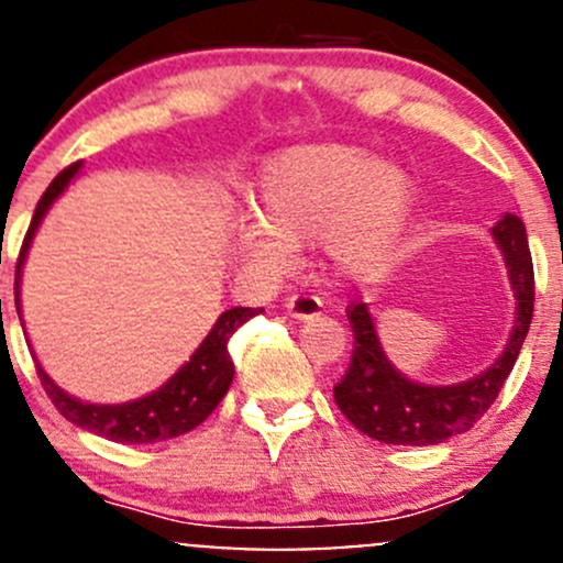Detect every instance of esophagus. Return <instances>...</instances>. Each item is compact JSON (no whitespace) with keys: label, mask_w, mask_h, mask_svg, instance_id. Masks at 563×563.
<instances>
[{"label":"esophagus","mask_w":563,"mask_h":563,"mask_svg":"<svg viewBox=\"0 0 563 563\" xmlns=\"http://www.w3.org/2000/svg\"><path fill=\"white\" fill-rule=\"evenodd\" d=\"M286 307H288V316L299 318V321H301V318L318 316V312H321V307H323V301L318 297H310V294H294V297H288Z\"/></svg>","instance_id":"obj_1"}]
</instances>
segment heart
<instances>
[{
    "label": "heart",
    "mask_w": 563,
    "mask_h": 563,
    "mask_svg": "<svg viewBox=\"0 0 563 563\" xmlns=\"http://www.w3.org/2000/svg\"><path fill=\"white\" fill-rule=\"evenodd\" d=\"M253 202L258 221L236 229V247L253 266L286 269L294 247L321 236L323 256L340 275L372 277L399 247L416 186L366 147L312 142L266 162Z\"/></svg>",
    "instance_id": "obj_1"
}]
</instances>
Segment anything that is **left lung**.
I'll use <instances>...</instances> for the list:
<instances>
[{
	"instance_id": "1",
	"label": "left lung",
	"mask_w": 563,
	"mask_h": 563,
	"mask_svg": "<svg viewBox=\"0 0 563 563\" xmlns=\"http://www.w3.org/2000/svg\"><path fill=\"white\" fill-rule=\"evenodd\" d=\"M494 236L505 253L518 299V318L505 353L472 380L459 386H421L401 377L383 353L369 310L358 301L347 305L353 353L347 372L334 386V401L361 434L388 445H437L470 431L494 405L516 366L534 312V264L523 221L518 216H505L494 227Z\"/></svg>"
}]
</instances>
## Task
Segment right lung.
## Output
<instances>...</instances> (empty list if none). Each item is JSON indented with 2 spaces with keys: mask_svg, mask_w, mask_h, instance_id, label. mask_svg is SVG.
I'll return each instance as SVG.
<instances>
[{
  "mask_svg": "<svg viewBox=\"0 0 563 563\" xmlns=\"http://www.w3.org/2000/svg\"><path fill=\"white\" fill-rule=\"evenodd\" d=\"M78 169L80 162L69 164L67 169H62V173L53 177V183L45 188L43 197H40L37 210H34L29 232L23 236V245L15 264L18 310H21V301H18V280H21V266L23 258H26L29 245H32V236L37 232L47 207H51L53 199L69 186V180L78 175ZM258 312H264L262 307H232V310L223 312L216 321V327L210 329V334L205 336L202 345H199L197 351H194V356L188 358L186 366H180V369H177L158 390L142 396V399L126 401V405H86V401L73 399V396L64 394V390L45 375V369L40 364L37 377L40 383H43L45 394L51 396L53 407H56L67 421L80 426V429L93 431V434L99 437H108L112 442H129V445H147V442L173 440V437H180L186 434V431L197 429V426L216 410L218 401L227 396L234 377V364L232 358H229L227 342L242 323L251 321Z\"/></svg>",
  "mask_w": 563,
  "mask_h": 563,
  "instance_id": "obj_1",
  "label": "right lung"
}]
</instances>
